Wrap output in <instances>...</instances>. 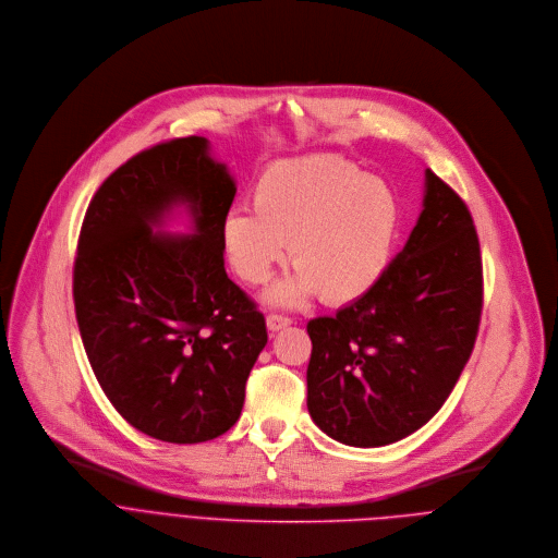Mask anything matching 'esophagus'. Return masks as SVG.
<instances>
[{
	"label": "esophagus",
	"instance_id": "1",
	"mask_svg": "<svg viewBox=\"0 0 558 558\" xmlns=\"http://www.w3.org/2000/svg\"><path fill=\"white\" fill-rule=\"evenodd\" d=\"M290 323H292V318H290V316H283V314H268V316H266V325H268L270 331H279V329L288 327Z\"/></svg>",
	"mask_w": 558,
	"mask_h": 558
}]
</instances>
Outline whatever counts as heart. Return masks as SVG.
Instances as JSON below:
<instances>
[{"mask_svg":"<svg viewBox=\"0 0 558 558\" xmlns=\"http://www.w3.org/2000/svg\"><path fill=\"white\" fill-rule=\"evenodd\" d=\"M253 210L221 221V246L235 275L259 286L286 257L296 272L272 290L281 305L314 292L345 305L369 294L387 272L400 233V202L389 182L343 158H303L268 167L253 186Z\"/></svg>","mask_w":558,"mask_h":558,"instance_id":"obj_1","label":"heart"}]
</instances>
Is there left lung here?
Wrapping results in <instances>:
<instances>
[{
	"label": "left lung",
	"instance_id": "8db88e82",
	"mask_svg": "<svg viewBox=\"0 0 558 558\" xmlns=\"http://www.w3.org/2000/svg\"><path fill=\"white\" fill-rule=\"evenodd\" d=\"M484 305L480 240L466 202L426 169L424 208L376 288L307 323V409L350 447L426 424L469 363Z\"/></svg>",
	"mask_w": 558,
	"mask_h": 558
}]
</instances>
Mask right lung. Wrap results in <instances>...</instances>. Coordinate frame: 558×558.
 I'll list each match as a JSON object with an SVG mask.
<instances>
[{"mask_svg": "<svg viewBox=\"0 0 558 558\" xmlns=\"http://www.w3.org/2000/svg\"><path fill=\"white\" fill-rule=\"evenodd\" d=\"M235 191L206 138H173L121 165L83 217L72 294L85 354L114 409L162 441L227 433L268 343L264 314L225 268ZM175 203L190 206L196 233L154 236Z\"/></svg>", "mask_w": 558, "mask_h": 558, "instance_id": "right-lung-1", "label": "right lung"}]
</instances>
